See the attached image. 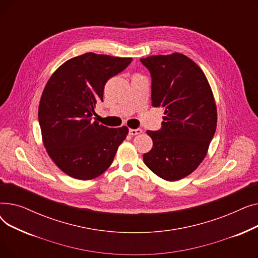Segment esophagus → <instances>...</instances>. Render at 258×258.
I'll list each match as a JSON object with an SVG mask.
<instances>
[{
	"mask_svg": "<svg viewBox=\"0 0 258 258\" xmlns=\"http://www.w3.org/2000/svg\"><path fill=\"white\" fill-rule=\"evenodd\" d=\"M128 133H130L131 136H136V135H139V134L142 133V130L141 128H135V130L134 128H130Z\"/></svg>",
	"mask_w": 258,
	"mask_h": 258,
	"instance_id": "obj_1",
	"label": "esophagus"
}]
</instances>
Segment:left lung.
<instances>
[{"mask_svg": "<svg viewBox=\"0 0 258 258\" xmlns=\"http://www.w3.org/2000/svg\"><path fill=\"white\" fill-rule=\"evenodd\" d=\"M152 76V104L164 110L159 131H147L153 148L143 155L158 177L178 181L204 160L218 121L208 80L201 68L181 53L141 58Z\"/></svg>", "mask_w": 258, "mask_h": 258, "instance_id": "left-lung-1", "label": "left lung"}]
</instances>
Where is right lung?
Wrapping results in <instances>:
<instances>
[{
  "mask_svg": "<svg viewBox=\"0 0 258 258\" xmlns=\"http://www.w3.org/2000/svg\"><path fill=\"white\" fill-rule=\"evenodd\" d=\"M132 60L89 52L63 62L48 80L38 106L43 142L54 163L70 177H98L126 138V126L108 128L92 116L103 100L106 81Z\"/></svg>",
  "mask_w": 258,
  "mask_h": 258,
  "instance_id": "right-lung-1",
  "label": "right lung"
}]
</instances>
